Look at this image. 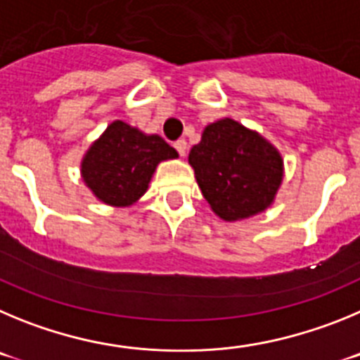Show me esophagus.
<instances>
[{
	"label": "esophagus",
	"instance_id": "1",
	"mask_svg": "<svg viewBox=\"0 0 360 360\" xmlns=\"http://www.w3.org/2000/svg\"><path fill=\"white\" fill-rule=\"evenodd\" d=\"M174 147H176V150L179 152V156H181V158L186 156V152H188V143H186V140H177L176 143H174Z\"/></svg>",
	"mask_w": 360,
	"mask_h": 360
}]
</instances>
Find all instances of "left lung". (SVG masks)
Listing matches in <instances>:
<instances>
[{
  "label": "left lung",
  "mask_w": 360,
  "mask_h": 360,
  "mask_svg": "<svg viewBox=\"0 0 360 360\" xmlns=\"http://www.w3.org/2000/svg\"><path fill=\"white\" fill-rule=\"evenodd\" d=\"M188 163L204 199L220 219H248L273 204L283 179L280 152L258 132L231 118L202 131Z\"/></svg>",
  "instance_id": "obj_1"
}]
</instances>
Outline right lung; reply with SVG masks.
<instances>
[{
    "mask_svg": "<svg viewBox=\"0 0 360 360\" xmlns=\"http://www.w3.org/2000/svg\"><path fill=\"white\" fill-rule=\"evenodd\" d=\"M176 158V148L161 136L145 134L116 120L86 152L80 172L96 199L124 208L147 192L161 161Z\"/></svg>",
    "mask_w": 360,
    "mask_h": 360,
    "instance_id": "add662e5",
    "label": "right lung"
}]
</instances>
